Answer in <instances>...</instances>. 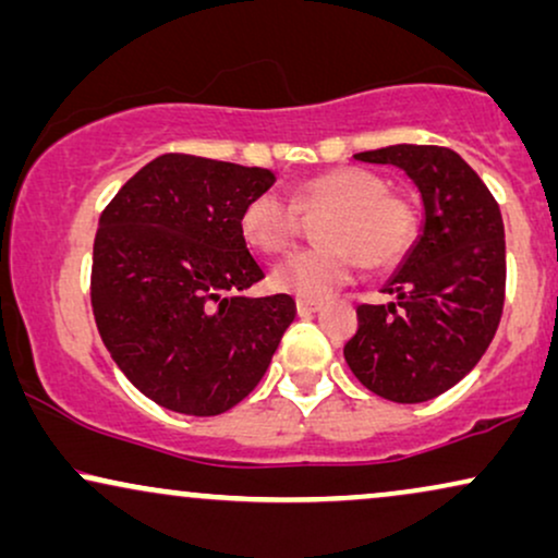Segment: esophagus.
<instances>
[{"mask_svg": "<svg viewBox=\"0 0 558 558\" xmlns=\"http://www.w3.org/2000/svg\"><path fill=\"white\" fill-rule=\"evenodd\" d=\"M322 308L319 301H295V312H299V316H312Z\"/></svg>", "mask_w": 558, "mask_h": 558, "instance_id": "1", "label": "esophagus"}]
</instances>
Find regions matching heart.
Wrapping results in <instances>:
<instances>
[{
    "instance_id": "b5f03b06",
    "label": "heart",
    "mask_w": 558,
    "mask_h": 558,
    "mask_svg": "<svg viewBox=\"0 0 558 558\" xmlns=\"http://www.w3.org/2000/svg\"><path fill=\"white\" fill-rule=\"evenodd\" d=\"M324 216V246L295 252L275 267L270 286L299 301H324L348 283L357 259L368 270L397 267L417 239L420 216L412 203L391 195L378 174L357 167H337L314 174L293 190V201L259 193L246 203L239 227L246 244L263 255L291 250L301 216Z\"/></svg>"
}]
</instances>
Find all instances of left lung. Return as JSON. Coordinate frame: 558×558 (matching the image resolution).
<instances>
[{"label":"left lung","instance_id":"1","mask_svg":"<svg viewBox=\"0 0 558 558\" xmlns=\"http://www.w3.org/2000/svg\"><path fill=\"white\" fill-rule=\"evenodd\" d=\"M399 167L422 197V231L384 293L357 306L344 361L365 389L420 404L456 386L489 348L505 303V227L482 178L446 146L355 154Z\"/></svg>","mask_w":558,"mask_h":558}]
</instances>
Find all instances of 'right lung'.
Instances as JSON below:
<instances>
[{
  "label": "right lung",
  "instance_id": "obj_1",
  "mask_svg": "<svg viewBox=\"0 0 558 558\" xmlns=\"http://www.w3.org/2000/svg\"><path fill=\"white\" fill-rule=\"evenodd\" d=\"M275 172L190 154L141 167L102 210L92 312L123 376L159 407L216 417L265 376L295 303L265 278L239 218Z\"/></svg>",
  "mask_w": 558,
  "mask_h": 558
}]
</instances>
